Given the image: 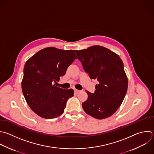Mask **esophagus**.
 Segmentation results:
<instances>
[{"label": "esophagus", "instance_id": "obj_1", "mask_svg": "<svg viewBox=\"0 0 154 154\" xmlns=\"http://www.w3.org/2000/svg\"><path fill=\"white\" fill-rule=\"evenodd\" d=\"M74 91H75V93L76 94H77V93H79L80 92V90H77V89H74Z\"/></svg>", "mask_w": 154, "mask_h": 154}]
</instances>
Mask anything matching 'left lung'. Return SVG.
<instances>
[{"mask_svg":"<svg viewBox=\"0 0 154 154\" xmlns=\"http://www.w3.org/2000/svg\"><path fill=\"white\" fill-rule=\"evenodd\" d=\"M75 52L90 79L99 82L94 93L87 91L88 98L82 104L84 111L97 119L111 116L121 105L128 89V78L121 58L98 45Z\"/></svg>","mask_w":154,"mask_h":154,"instance_id":"1","label":"left lung"}]
</instances>
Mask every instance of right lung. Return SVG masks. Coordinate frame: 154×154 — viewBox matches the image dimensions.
Returning a JSON list of instances; mask_svg holds the SVG:
<instances>
[{"mask_svg":"<svg viewBox=\"0 0 154 154\" xmlns=\"http://www.w3.org/2000/svg\"><path fill=\"white\" fill-rule=\"evenodd\" d=\"M75 59L73 50L49 47L39 51L26 62L22 89L27 103L38 116L51 119L63 113L74 91L55 85Z\"/></svg>","mask_w":154,"mask_h":154,"instance_id":"add662e5","label":"right lung"}]
</instances>
